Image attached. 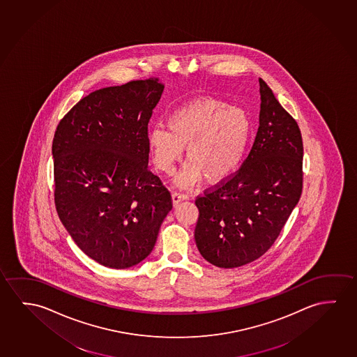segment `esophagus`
<instances>
[{
    "instance_id": "obj_1",
    "label": "esophagus",
    "mask_w": 357,
    "mask_h": 357,
    "mask_svg": "<svg viewBox=\"0 0 357 357\" xmlns=\"http://www.w3.org/2000/svg\"><path fill=\"white\" fill-rule=\"evenodd\" d=\"M172 198H173V203L179 204L181 202H183V200H187V199L189 198V195H188L187 192L176 190V192H173Z\"/></svg>"
}]
</instances>
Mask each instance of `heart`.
<instances>
[{"label": "heart", "mask_w": 357, "mask_h": 357, "mask_svg": "<svg viewBox=\"0 0 357 357\" xmlns=\"http://www.w3.org/2000/svg\"><path fill=\"white\" fill-rule=\"evenodd\" d=\"M165 126L149 132V149L157 169L169 174L188 146L189 165L176 179L181 185H192L202 176L208 184L230 178L245 159L253 130L246 110L210 96L172 111Z\"/></svg>", "instance_id": "1"}]
</instances>
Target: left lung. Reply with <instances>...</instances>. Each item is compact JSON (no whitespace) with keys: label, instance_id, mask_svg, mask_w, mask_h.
<instances>
[{"label":"left lung","instance_id":"obj_1","mask_svg":"<svg viewBox=\"0 0 357 357\" xmlns=\"http://www.w3.org/2000/svg\"><path fill=\"white\" fill-rule=\"evenodd\" d=\"M259 93V127L247 158L230 178L195 200L199 252L220 268L264 256L302 195L301 128L261 77Z\"/></svg>","mask_w":357,"mask_h":357}]
</instances>
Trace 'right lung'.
Returning <instances> with one entry per match:
<instances>
[{
	"label": "right lung",
	"instance_id": "obj_1",
	"mask_svg": "<svg viewBox=\"0 0 357 357\" xmlns=\"http://www.w3.org/2000/svg\"><path fill=\"white\" fill-rule=\"evenodd\" d=\"M158 79L100 89L73 106L55 130L54 203L82 252L110 268L139 264L173 208L149 170V122Z\"/></svg>",
	"mask_w": 357,
	"mask_h": 357
}]
</instances>
